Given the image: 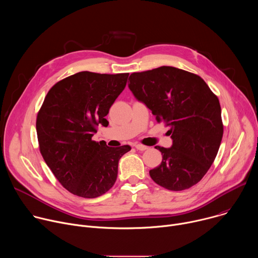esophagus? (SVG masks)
Listing matches in <instances>:
<instances>
[{
	"mask_svg": "<svg viewBox=\"0 0 258 258\" xmlns=\"http://www.w3.org/2000/svg\"><path fill=\"white\" fill-rule=\"evenodd\" d=\"M135 147H136L137 150H140V151H145V150H148V149H149V147L141 145V144H138V145H136Z\"/></svg>",
	"mask_w": 258,
	"mask_h": 258,
	"instance_id": "34e87169",
	"label": "esophagus"
}]
</instances>
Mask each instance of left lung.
Masks as SVG:
<instances>
[{"label":"left lung","instance_id":"left-lung-1","mask_svg":"<svg viewBox=\"0 0 258 258\" xmlns=\"http://www.w3.org/2000/svg\"><path fill=\"white\" fill-rule=\"evenodd\" d=\"M128 80L135 98L170 127L172 145L155 147L162 161L149 171L151 178L170 191L196 185L213 163L223 139L217 97L200 77L171 66L134 72Z\"/></svg>","mask_w":258,"mask_h":258}]
</instances>
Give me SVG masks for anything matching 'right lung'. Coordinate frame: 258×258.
<instances>
[{
    "instance_id": "1",
    "label": "right lung",
    "mask_w": 258,
    "mask_h": 258,
    "mask_svg": "<svg viewBox=\"0 0 258 258\" xmlns=\"http://www.w3.org/2000/svg\"><path fill=\"white\" fill-rule=\"evenodd\" d=\"M128 73L100 75L82 71L52 87L36 117L42 156L70 193L96 198L111 189L118 161L132 148L108 147L92 137L107 126L105 116L124 90Z\"/></svg>"
}]
</instances>
